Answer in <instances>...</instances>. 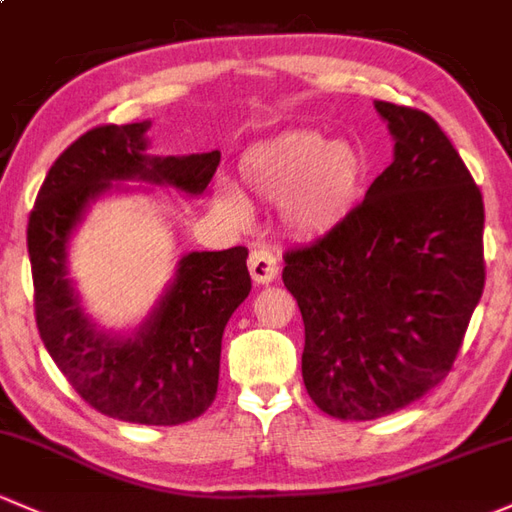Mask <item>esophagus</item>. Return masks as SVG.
I'll return each mask as SVG.
<instances>
[{"label": "esophagus", "mask_w": 512, "mask_h": 512, "mask_svg": "<svg viewBox=\"0 0 512 512\" xmlns=\"http://www.w3.org/2000/svg\"><path fill=\"white\" fill-rule=\"evenodd\" d=\"M249 271L254 283L266 285L278 276V261L268 249H254L249 256Z\"/></svg>", "instance_id": "obj_1"}]
</instances>
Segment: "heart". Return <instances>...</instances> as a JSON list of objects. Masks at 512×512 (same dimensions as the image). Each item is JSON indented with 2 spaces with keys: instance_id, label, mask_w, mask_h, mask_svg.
<instances>
[{
  "instance_id": "obj_1",
  "label": "heart",
  "mask_w": 512,
  "mask_h": 512,
  "mask_svg": "<svg viewBox=\"0 0 512 512\" xmlns=\"http://www.w3.org/2000/svg\"><path fill=\"white\" fill-rule=\"evenodd\" d=\"M366 163L346 141L329 144L317 131H290L254 148L241 161L246 190L268 205H283L285 222L300 232L334 227L359 200ZM214 205L232 219L246 217V200L219 185Z\"/></svg>"
}]
</instances>
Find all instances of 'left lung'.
I'll return each instance as SVG.
<instances>
[{"mask_svg": "<svg viewBox=\"0 0 512 512\" xmlns=\"http://www.w3.org/2000/svg\"><path fill=\"white\" fill-rule=\"evenodd\" d=\"M393 163L315 244L285 254L302 381L339 420H376L444 381L483 293V200L439 124L373 102Z\"/></svg>", "mask_w": 512, "mask_h": 512, "instance_id": "obj_1", "label": "left lung"}]
</instances>
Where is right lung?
<instances>
[{"label": "right lung", "instance_id": "1", "mask_svg": "<svg viewBox=\"0 0 512 512\" xmlns=\"http://www.w3.org/2000/svg\"><path fill=\"white\" fill-rule=\"evenodd\" d=\"M151 122L104 124L58 156L29 217L36 324L48 354L87 405L136 425H180L212 405L222 334L251 293L249 251H192L134 332H104L85 315L68 278V246L92 202L122 183L168 185L197 197L210 185L219 151L148 156Z\"/></svg>", "mask_w": 512, "mask_h": 512}]
</instances>
